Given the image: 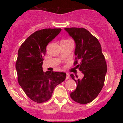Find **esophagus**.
<instances>
[{"label":"esophagus","mask_w":123,"mask_h":123,"mask_svg":"<svg viewBox=\"0 0 123 123\" xmlns=\"http://www.w3.org/2000/svg\"><path fill=\"white\" fill-rule=\"evenodd\" d=\"M69 76H70V75H69V74L68 73H66V79L67 80V79H69Z\"/></svg>","instance_id":"1"}]
</instances>
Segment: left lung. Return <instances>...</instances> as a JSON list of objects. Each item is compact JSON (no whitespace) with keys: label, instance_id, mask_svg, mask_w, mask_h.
<instances>
[{"label":"left lung","instance_id":"left-lung-1","mask_svg":"<svg viewBox=\"0 0 123 123\" xmlns=\"http://www.w3.org/2000/svg\"><path fill=\"white\" fill-rule=\"evenodd\" d=\"M65 30L76 43L74 65L84 74L81 79L70 74L77 84L70 97L76 102L87 104L95 99L102 90L107 72L106 62L101 44L88 31L83 28H66Z\"/></svg>","mask_w":123,"mask_h":123}]
</instances>
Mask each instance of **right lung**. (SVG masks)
I'll list each match as a JSON object with an SVG mask.
<instances>
[{
	"mask_svg": "<svg viewBox=\"0 0 123 123\" xmlns=\"http://www.w3.org/2000/svg\"><path fill=\"white\" fill-rule=\"evenodd\" d=\"M61 30L46 28L36 31L25 40L18 51L15 68L18 83L26 95L35 102L50 99L56 86L65 80V73L44 72L42 68L47 44Z\"/></svg>",
	"mask_w": 123,
	"mask_h": 123,
	"instance_id": "1",
	"label": "right lung"
}]
</instances>
